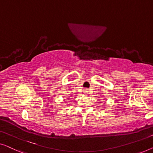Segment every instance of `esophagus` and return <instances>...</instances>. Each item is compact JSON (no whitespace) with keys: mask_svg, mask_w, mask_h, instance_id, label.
Segmentation results:
<instances>
[{"mask_svg":"<svg viewBox=\"0 0 153 153\" xmlns=\"http://www.w3.org/2000/svg\"><path fill=\"white\" fill-rule=\"evenodd\" d=\"M88 90H89L88 89H84V92H85V94H87L88 92H89V91H88Z\"/></svg>","mask_w":153,"mask_h":153,"instance_id":"34e87169","label":"esophagus"}]
</instances>
